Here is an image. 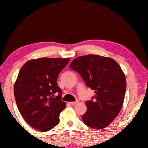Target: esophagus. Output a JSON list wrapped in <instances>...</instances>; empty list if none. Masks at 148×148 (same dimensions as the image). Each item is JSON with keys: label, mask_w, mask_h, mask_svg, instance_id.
Masks as SVG:
<instances>
[{"label": "esophagus", "mask_w": 148, "mask_h": 148, "mask_svg": "<svg viewBox=\"0 0 148 148\" xmlns=\"http://www.w3.org/2000/svg\"><path fill=\"white\" fill-rule=\"evenodd\" d=\"M77 102H78V101H75V102H70L69 103L71 104V105H74V104H77Z\"/></svg>", "instance_id": "1"}]
</instances>
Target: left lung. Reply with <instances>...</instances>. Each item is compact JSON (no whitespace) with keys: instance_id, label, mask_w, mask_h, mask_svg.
Listing matches in <instances>:
<instances>
[{"instance_id":"1","label":"left lung","mask_w":148,"mask_h":148,"mask_svg":"<svg viewBox=\"0 0 148 148\" xmlns=\"http://www.w3.org/2000/svg\"><path fill=\"white\" fill-rule=\"evenodd\" d=\"M70 67L95 91L91 101L86 102L84 123L95 129L106 128L118 116L123 104L127 83L121 67L113 59L98 55L77 57Z\"/></svg>"}]
</instances>
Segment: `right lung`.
<instances>
[{
    "label": "right lung",
    "mask_w": 148,
    "mask_h": 148,
    "mask_svg": "<svg viewBox=\"0 0 148 148\" xmlns=\"http://www.w3.org/2000/svg\"><path fill=\"white\" fill-rule=\"evenodd\" d=\"M69 61L47 57L32 59L19 71L14 87L15 99L20 114L32 128L46 132L59 123V114L66 103L61 101L62 90L57 79Z\"/></svg>",
    "instance_id": "obj_1"
}]
</instances>
